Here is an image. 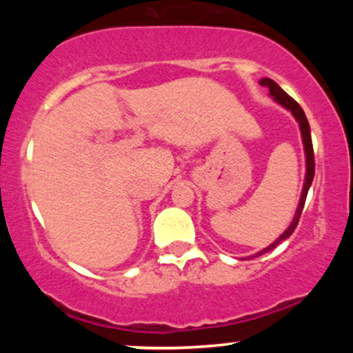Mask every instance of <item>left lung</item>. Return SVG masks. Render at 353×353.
<instances>
[{"mask_svg":"<svg viewBox=\"0 0 353 353\" xmlns=\"http://www.w3.org/2000/svg\"><path fill=\"white\" fill-rule=\"evenodd\" d=\"M261 83V86H265L269 89L270 96H272L275 103H279L281 106H283L285 109H289L290 112H292V116L297 119L299 123V128H301V134H302V143H303V151H305V165H307V172H305V182H303V189H302V196H301V201H299V205H297V210H295V216H294V221L292 224L289 225V228L285 229V232L282 234L281 237L277 239V241L274 242V244H270L269 247H265L264 250H261V252L255 254V257L257 255H262L265 252H269V250H272L281 244L282 241H285V239H289L292 236V232L297 228L299 224V219H301V214H302V209H303V204H305V199H307V192H309L310 189V184L312 181H314V174H315V161H314V148H312V136H310V125H309V121H307L305 117V112H303V109L299 106L297 101H294L290 98L289 94H287L283 89L279 86L277 83L269 78H264L259 81Z\"/></svg>","mask_w":353,"mask_h":353,"instance_id":"1","label":"left lung"}]
</instances>
